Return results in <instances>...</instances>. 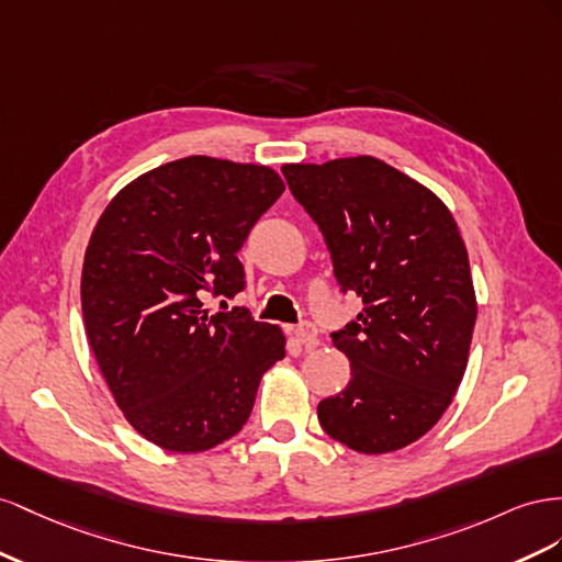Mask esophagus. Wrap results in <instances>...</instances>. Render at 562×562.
Returning a JSON list of instances; mask_svg holds the SVG:
<instances>
[{"mask_svg": "<svg viewBox=\"0 0 562 562\" xmlns=\"http://www.w3.org/2000/svg\"><path fill=\"white\" fill-rule=\"evenodd\" d=\"M296 339L306 346V348H317L319 344V334H317V327L313 323H301L296 327Z\"/></svg>", "mask_w": 562, "mask_h": 562, "instance_id": "obj_1", "label": "esophagus"}]
</instances>
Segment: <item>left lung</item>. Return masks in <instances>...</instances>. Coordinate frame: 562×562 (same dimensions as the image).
Instances as JSON below:
<instances>
[{
	"instance_id": "8db88e82",
	"label": "left lung",
	"mask_w": 562,
	"mask_h": 562,
	"mask_svg": "<svg viewBox=\"0 0 562 562\" xmlns=\"http://www.w3.org/2000/svg\"><path fill=\"white\" fill-rule=\"evenodd\" d=\"M282 173L323 231L341 290L362 296L358 319L331 334L350 381L317 405L319 426L360 454L403 450L438 424L469 364L477 303L457 221L370 155Z\"/></svg>"
}]
</instances>
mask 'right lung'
<instances>
[{"instance_id": "right-lung-1", "label": "right lung", "mask_w": 562, "mask_h": 562, "mask_svg": "<svg viewBox=\"0 0 562 562\" xmlns=\"http://www.w3.org/2000/svg\"><path fill=\"white\" fill-rule=\"evenodd\" d=\"M282 192L270 167L190 155L140 173L95 223L82 268L87 339L126 422L162 450L233 438L284 358L278 325L204 308L210 294L245 290L237 251Z\"/></svg>"}]
</instances>
